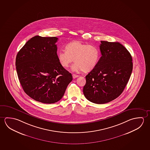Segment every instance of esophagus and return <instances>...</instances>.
I'll return each instance as SVG.
<instances>
[{"label": "esophagus", "instance_id": "obj_1", "mask_svg": "<svg viewBox=\"0 0 150 150\" xmlns=\"http://www.w3.org/2000/svg\"><path fill=\"white\" fill-rule=\"evenodd\" d=\"M72 76H73V79L77 78V77H78L79 76V75H75V74H73V75H72Z\"/></svg>", "mask_w": 150, "mask_h": 150}]
</instances>
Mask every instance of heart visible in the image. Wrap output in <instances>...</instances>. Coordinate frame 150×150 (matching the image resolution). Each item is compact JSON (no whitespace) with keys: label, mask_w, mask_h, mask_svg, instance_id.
Masks as SVG:
<instances>
[{"label":"heart","mask_w":150,"mask_h":150,"mask_svg":"<svg viewBox=\"0 0 150 150\" xmlns=\"http://www.w3.org/2000/svg\"><path fill=\"white\" fill-rule=\"evenodd\" d=\"M65 51L57 53L59 64L65 69L69 67L73 62H75L71 69L75 71H83L88 72L96 67L100 59V51L97 47L86 44L79 41L69 42L65 47Z\"/></svg>","instance_id":"1"}]
</instances>
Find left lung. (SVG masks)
<instances>
[{
    "mask_svg": "<svg viewBox=\"0 0 150 150\" xmlns=\"http://www.w3.org/2000/svg\"><path fill=\"white\" fill-rule=\"evenodd\" d=\"M101 57L96 67L86 76L83 93L93 103L103 104L120 96L133 69L129 52L119 42L101 41Z\"/></svg>",
    "mask_w": 150,
    "mask_h": 150,
    "instance_id": "8db88e82",
    "label": "left lung"
}]
</instances>
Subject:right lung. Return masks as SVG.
Returning a JSON list of instances; mask_svg holds the SVG:
<instances>
[{"label":"right lung","mask_w":150,"mask_h":150,"mask_svg":"<svg viewBox=\"0 0 150 150\" xmlns=\"http://www.w3.org/2000/svg\"><path fill=\"white\" fill-rule=\"evenodd\" d=\"M57 37L37 35L18 52L16 67L22 88L31 98L53 103L63 97L73 80L57 59Z\"/></svg>","instance_id":"1"}]
</instances>
